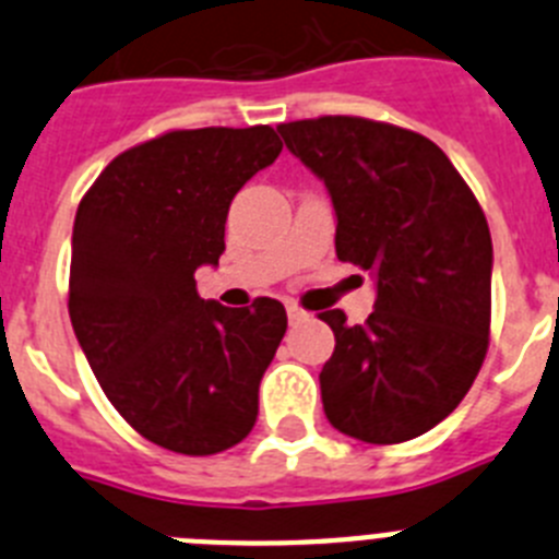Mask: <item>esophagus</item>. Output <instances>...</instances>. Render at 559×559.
I'll use <instances>...</instances> for the list:
<instances>
[{
    "mask_svg": "<svg viewBox=\"0 0 559 559\" xmlns=\"http://www.w3.org/2000/svg\"><path fill=\"white\" fill-rule=\"evenodd\" d=\"M288 322L290 324H296V322H305V319H308V313H305L302 308H299V305H294V302H288Z\"/></svg>",
    "mask_w": 559,
    "mask_h": 559,
    "instance_id": "obj_1",
    "label": "esophagus"
}]
</instances>
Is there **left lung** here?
Here are the masks:
<instances>
[{
	"mask_svg": "<svg viewBox=\"0 0 559 559\" xmlns=\"http://www.w3.org/2000/svg\"><path fill=\"white\" fill-rule=\"evenodd\" d=\"M285 147L324 181L335 254L369 271L374 310L335 333L324 364L330 426L369 445L431 431L462 403L490 344V226L456 167L423 133L364 117L276 126Z\"/></svg>",
	"mask_w": 559,
	"mask_h": 559,
	"instance_id": "1",
	"label": "left lung"
}]
</instances>
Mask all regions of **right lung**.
I'll use <instances>...</instances> for the list:
<instances>
[{
  "label": "right lung",
  "mask_w": 559,
  "mask_h": 559,
  "mask_svg": "<svg viewBox=\"0 0 559 559\" xmlns=\"http://www.w3.org/2000/svg\"><path fill=\"white\" fill-rule=\"evenodd\" d=\"M274 128L170 131L120 153L88 187L72 229L69 319L111 406L185 456L249 437L260 380L283 341V302L201 299L237 190L280 156Z\"/></svg>",
  "instance_id": "obj_1"
}]
</instances>
